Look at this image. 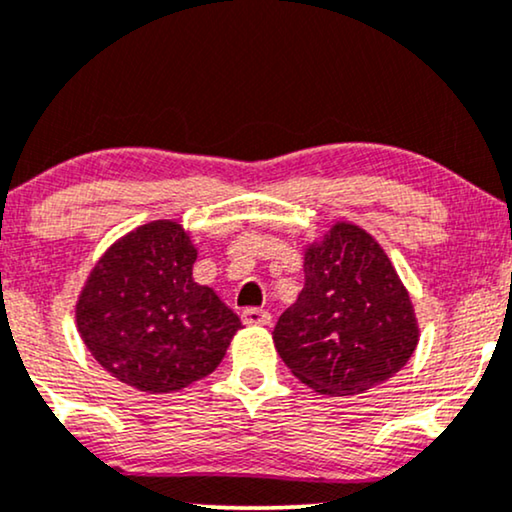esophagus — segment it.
I'll list each match as a JSON object with an SVG mask.
<instances>
[{
    "instance_id": "esophagus-1",
    "label": "esophagus",
    "mask_w": 512,
    "mask_h": 512,
    "mask_svg": "<svg viewBox=\"0 0 512 512\" xmlns=\"http://www.w3.org/2000/svg\"><path fill=\"white\" fill-rule=\"evenodd\" d=\"M241 319L245 326H269L271 323V314L267 309H257V307H250V309H243Z\"/></svg>"
}]
</instances>
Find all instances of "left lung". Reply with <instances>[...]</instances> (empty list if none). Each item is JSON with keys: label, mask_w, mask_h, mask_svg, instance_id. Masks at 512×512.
Instances as JSON below:
<instances>
[{"label": "left lung", "mask_w": 512, "mask_h": 512, "mask_svg": "<svg viewBox=\"0 0 512 512\" xmlns=\"http://www.w3.org/2000/svg\"><path fill=\"white\" fill-rule=\"evenodd\" d=\"M283 364L321 394L385 383L418 342L416 316L387 255L364 229L335 224L304 255V288L274 328Z\"/></svg>", "instance_id": "8db88e82"}]
</instances>
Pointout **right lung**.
I'll return each instance as SVG.
<instances>
[{
    "label": "right lung",
    "mask_w": 512,
    "mask_h": 512,
    "mask_svg": "<svg viewBox=\"0 0 512 512\" xmlns=\"http://www.w3.org/2000/svg\"><path fill=\"white\" fill-rule=\"evenodd\" d=\"M196 248L177 222H151L101 257L77 302V328L113 378L177 392L210 375L241 319L191 271Z\"/></svg>",
    "instance_id": "add662e5"
}]
</instances>
